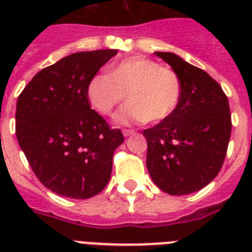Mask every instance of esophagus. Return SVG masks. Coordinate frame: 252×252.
Segmentation results:
<instances>
[{"instance_id": "esophagus-1", "label": "esophagus", "mask_w": 252, "mask_h": 252, "mask_svg": "<svg viewBox=\"0 0 252 252\" xmlns=\"http://www.w3.org/2000/svg\"><path fill=\"white\" fill-rule=\"evenodd\" d=\"M122 132H124L125 136H130V135L135 133V130H131V128H127V130H126V128H125V130L122 131Z\"/></svg>"}]
</instances>
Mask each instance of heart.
Wrapping results in <instances>:
<instances>
[{
    "instance_id": "1",
    "label": "heart",
    "mask_w": 252,
    "mask_h": 252,
    "mask_svg": "<svg viewBox=\"0 0 252 252\" xmlns=\"http://www.w3.org/2000/svg\"><path fill=\"white\" fill-rule=\"evenodd\" d=\"M180 95L178 73L140 55L111 64L106 75H94L87 86L88 102L103 116L112 115L125 98L130 102L117 116L121 124L161 121L174 112Z\"/></svg>"
}]
</instances>
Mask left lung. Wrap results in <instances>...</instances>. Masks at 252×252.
<instances>
[{
	"label": "left lung",
	"instance_id": "1",
	"mask_svg": "<svg viewBox=\"0 0 252 252\" xmlns=\"http://www.w3.org/2000/svg\"><path fill=\"white\" fill-rule=\"evenodd\" d=\"M182 81L174 112L142 135L148 141L146 166L162 192L184 195L204 188L223 165L232 122L228 98L204 70L173 53H155Z\"/></svg>",
	"mask_w": 252,
	"mask_h": 252
}]
</instances>
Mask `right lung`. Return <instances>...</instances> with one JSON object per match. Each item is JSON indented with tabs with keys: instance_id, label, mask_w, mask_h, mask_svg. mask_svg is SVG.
Wrapping results in <instances>:
<instances>
[{
	"instance_id": "1",
	"label": "right lung",
	"mask_w": 252,
	"mask_h": 252,
	"mask_svg": "<svg viewBox=\"0 0 252 252\" xmlns=\"http://www.w3.org/2000/svg\"><path fill=\"white\" fill-rule=\"evenodd\" d=\"M116 54L104 49L68 55L40 70L17 98L20 148L40 183L57 194L87 199L110 180L124 135L91 108L87 86Z\"/></svg>"
}]
</instances>
